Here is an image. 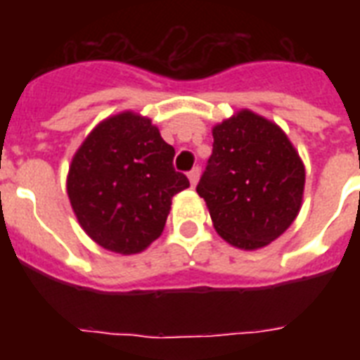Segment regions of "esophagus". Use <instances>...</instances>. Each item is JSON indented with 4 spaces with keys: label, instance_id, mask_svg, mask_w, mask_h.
<instances>
[{
    "label": "esophagus",
    "instance_id": "esophagus-1",
    "mask_svg": "<svg viewBox=\"0 0 360 360\" xmlns=\"http://www.w3.org/2000/svg\"><path fill=\"white\" fill-rule=\"evenodd\" d=\"M188 179H191V185L194 186L198 183V179H200V168L198 166H194V168L188 172Z\"/></svg>",
    "mask_w": 360,
    "mask_h": 360
}]
</instances>
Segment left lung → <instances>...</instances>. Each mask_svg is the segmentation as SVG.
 I'll return each instance as SVG.
<instances>
[{"label": "left lung", "mask_w": 360, "mask_h": 360, "mask_svg": "<svg viewBox=\"0 0 360 360\" xmlns=\"http://www.w3.org/2000/svg\"><path fill=\"white\" fill-rule=\"evenodd\" d=\"M213 138L196 192L220 237L245 250L262 248L295 220L304 166L288 136L248 110L217 124Z\"/></svg>", "instance_id": "1"}]
</instances>
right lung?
<instances>
[{"mask_svg": "<svg viewBox=\"0 0 360 360\" xmlns=\"http://www.w3.org/2000/svg\"><path fill=\"white\" fill-rule=\"evenodd\" d=\"M175 149L151 120L120 114L101 123L72 158L67 179L78 222L106 250L136 254L164 230L172 198L191 185Z\"/></svg>", "mask_w": 360, "mask_h": 360, "instance_id": "add662e5", "label": "right lung"}]
</instances>
